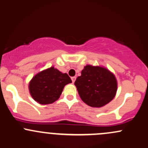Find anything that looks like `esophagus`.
<instances>
[{
  "instance_id": "34e87169",
  "label": "esophagus",
  "mask_w": 148,
  "mask_h": 148,
  "mask_svg": "<svg viewBox=\"0 0 148 148\" xmlns=\"http://www.w3.org/2000/svg\"><path fill=\"white\" fill-rule=\"evenodd\" d=\"M71 79H72L73 83H74L75 81V79H76V77H71Z\"/></svg>"
}]
</instances>
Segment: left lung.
Wrapping results in <instances>:
<instances>
[{"instance_id": "8db88e82", "label": "left lung", "mask_w": 148, "mask_h": 148, "mask_svg": "<svg viewBox=\"0 0 148 148\" xmlns=\"http://www.w3.org/2000/svg\"><path fill=\"white\" fill-rule=\"evenodd\" d=\"M75 85L83 102L93 108H101L108 103L117 90L114 75L106 68L99 66H84Z\"/></svg>"}]
</instances>
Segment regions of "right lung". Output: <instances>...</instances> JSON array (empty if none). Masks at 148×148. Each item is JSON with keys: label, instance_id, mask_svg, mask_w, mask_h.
<instances>
[{"label": "right lung", "instance_id": "add662e5", "mask_svg": "<svg viewBox=\"0 0 148 148\" xmlns=\"http://www.w3.org/2000/svg\"><path fill=\"white\" fill-rule=\"evenodd\" d=\"M71 82L67 73H63L52 66L34 75L29 82V89L36 102L47 105L58 100L65 85Z\"/></svg>", "mask_w": 148, "mask_h": 148}]
</instances>
